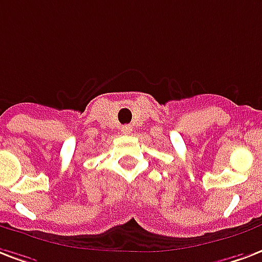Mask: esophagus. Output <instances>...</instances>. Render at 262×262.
Here are the masks:
<instances>
[{"mask_svg": "<svg viewBox=\"0 0 262 262\" xmlns=\"http://www.w3.org/2000/svg\"><path fill=\"white\" fill-rule=\"evenodd\" d=\"M122 133H123V135H130L132 126H129V125H125V126L122 127Z\"/></svg>", "mask_w": 262, "mask_h": 262, "instance_id": "esophagus-1", "label": "esophagus"}]
</instances>
